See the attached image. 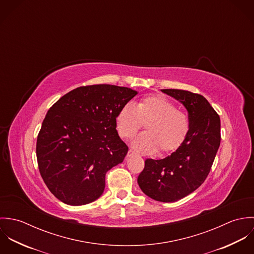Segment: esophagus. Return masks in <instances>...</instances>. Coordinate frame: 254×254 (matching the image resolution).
<instances>
[{"mask_svg": "<svg viewBox=\"0 0 254 254\" xmlns=\"http://www.w3.org/2000/svg\"><path fill=\"white\" fill-rule=\"evenodd\" d=\"M134 155H136V153H135L132 149H129V151H128V153H127V157H132V156H134Z\"/></svg>", "mask_w": 254, "mask_h": 254, "instance_id": "1", "label": "esophagus"}]
</instances>
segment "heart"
Instances as JSON below:
<instances>
[{
  "mask_svg": "<svg viewBox=\"0 0 254 254\" xmlns=\"http://www.w3.org/2000/svg\"><path fill=\"white\" fill-rule=\"evenodd\" d=\"M115 124L118 135L125 140L132 139L145 124V133L132 142L134 149L145 154L157 149L160 153L176 150L190 130L187 114L160 95L145 97L135 106L124 105L116 115Z\"/></svg>",
  "mask_w": 254,
  "mask_h": 254,
  "instance_id": "1",
  "label": "heart"
}]
</instances>
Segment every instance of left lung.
Returning <instances> with one entry per match:
<instances>
[{
    "mask_svg": "<svg viewBox=\"0 0 254 254\" xmlns=\"http://www.w3.org/2000/svg\"><path fill=\"white\" fill-rule=\"evenodd\" d=\"M188 110L190 130L176 151L163 159L147 158L138 177L141 190L150 198L173 202L195 190L208 176L221 141L220 117L199 94L163 89Z\"/></svg>",
    "mask_w": 254,
    "mask_h": 254,
    "instance_id": "left-lung-1",
    "label": "left lung"
}]
</instances>
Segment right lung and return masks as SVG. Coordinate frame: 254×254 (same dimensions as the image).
I'll use <instances>...</instances> for the list:
<instances>
[{"label": "right lung", "instance_id": "1", "mask_svg": "<svg viewBox=\"0 0 254 254\" xmlns=\"http://www.w3.org/2000/svg\"><path fill=\"white\" fill-rule=\"evenodd\" d=\"M137 94L115 85L83 86L49 109L37 137V161L61 201L84 205L102 195L107 172L128 152L116 131V115Z\"/></svg>", "mask_w": 254, "mask_h": 254}]
</instances>
